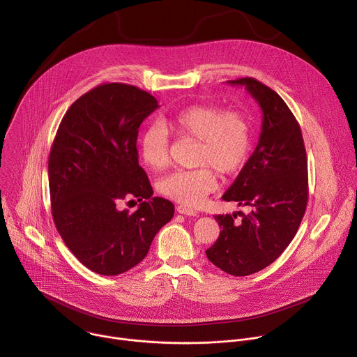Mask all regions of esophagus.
Returning <instances> with one entry per match:
<instances>
[{
    "label": "esophagus",
    "instance_id": "esophagus-1",
    "mask_svg": "<svg viewBox=\"0 0 357 357\" xmlns=\"http://www.w3.org/2000/svg\"><path fill=\"white\" fill-rule=\"evenodd\" d=\"M176 211H178V213L186 215V216H196V215H197V212H196L195 209H192V208H189V206H185V205H179V206L176 208Z\"/></svg>",
    "mask_w": 357,
    "mask_h": 357
}]
</instances>
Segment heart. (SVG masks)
<instances>
[{
    "instance_id": "heart-1",
    "label": "heart",
    "mask_w": 357,
    "mask_h": 357,
    "mask_svg": "<svg viewBox=\"0 0 357 357\" xmlns=\"http://www.w3.org/2000/svg\"><path fill=\"white\" fill-rule=\"evenodd\" d=\"M160 123L151 124L141 137L139 152L145 165L161 171L171 161L169 132L181 138L197 139L195 169H181L160 182L162 195L196 206L218 188V172L231 176L238 174L252 151V127L238 110H226L218 105H192ZM167 128L165 129V127Z\"/></svg>"
}]
</instances>
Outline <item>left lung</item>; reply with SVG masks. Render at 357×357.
<instances>
[{
	"label": "left lung",
	"mask_w": 357,
	"mask_h": 357,
	"mask_svg": "<svg viewBox=\"0 0 357 357\" xmlns=\"http://www.w3.org/2000/svg\"><path fill=\"white\" fill-rule=\"evenodd\" d=\"M245 86L263 110L259 144L238 176L222 196L251 212L216 215L220 234L208 259L236 277L274 263L292 241L308 203V161L301 127L285 101L254 77L229 80Z\"/></svg>",
	"instance_id": "obj_1"
}]
</instances>
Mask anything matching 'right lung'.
Instances as JSON below:
<instances>
[{"label": "right lung", "instance_id": "add662e5", "mask_svg": "<svg viewBox=\"0 0 357 357\" xmlns=\"http://www.w3.org/2000/svg\"><path fill=\"white\" fill-rule=\"evenodd\" d=\"M158 109L149 93L124 83H103L80 96L63 116L47 161L50 206L68 248L89 270L119 275L144 260L174 203L152 197L138 164L141 123ZM137 197L139 209H119Z\"/></svg>", "mask_w": 357, "mask_h": 357}]
</instances>
